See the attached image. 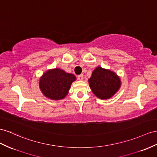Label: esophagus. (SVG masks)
Returning a JSON list of instances; mask_svg holds the SVG:
<instances>
[{"label":"esophagus","mask_w":157,"mask_h":157,"mask_svg":"<svg viewBox=\"0 0 157 157\" xmlns=\"http://www.w3.org/2000/svg\"><path fill=\"white\" fill-rule=\"evenodd\" d=\"M78 79L79 80H83V74H80L78 75Z\"/></svg>","instance_id":"obj_1"}]
</instances>
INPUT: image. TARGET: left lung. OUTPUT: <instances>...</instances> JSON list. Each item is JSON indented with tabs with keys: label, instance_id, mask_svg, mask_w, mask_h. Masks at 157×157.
Wrapping results in <instances>:
<instances>
[{
	"label": "left lung",
	"instance_id": "obj_1",
	"mask_svg": "<svg viewBox=\"0 0 157 157\" xmlns=\"http://www.w3.org/2000/svg\"><path fill=\"white\" fill-rule=\"evenodd\" d=\"M90 88L98 98L106 99L112 97L121 86L117 74L109 70L98 67L89 79Z\"/></svg>",
	"mask_w": 157,
	"mask_h": 157
}]
</instances>
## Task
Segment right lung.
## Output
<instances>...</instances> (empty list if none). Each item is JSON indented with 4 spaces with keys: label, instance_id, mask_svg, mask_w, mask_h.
Returning <instances> with one entry per match:
<instances>
[{
    "label": "right lung",
    "instance_id": "1",
    "mask_svg": "<svg viewBox=\"0 0 157 157\" xmlns=\"http://www.w3.org/2000/svg\"><path fill=\"white\" fill-rule=\"evenodd\" d=\"M75 75L66 73L56 68L48 70L40 78L39 85L43 94L51 99L58 100L68 94L71 83L75 80Z\"/></svg>",
    "mask_w": 157,
    "mask_h": 157
}]
</instances>
